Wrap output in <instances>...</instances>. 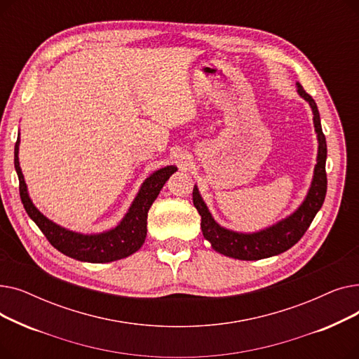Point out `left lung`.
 <instances>
[{"instance_id": "8db88e82", "label": "left lung", "mask_w": 359, "mask_h": 359, "mask_svg": "<svg viewBox=\"0 0 359 359\" xmlns=\"http://www.w3.org/2000/svg\"><path fill=\"white\" fill-rule=\"evenodd\" d=\"M297 93L301 99H304L313 111V125L317 135V164L314 165L311 184L309 192L301 202L298 208L291 212L288 217L279 219L278 222L269 225L253 233H241L219 225L208 206L202 199L198 186L194 187V205L201 215V229L203 237L211 243L215 252L238 260H259L266 259L276 255H280L291 249L298 240L304 236L310 227L316 214L322 208L327 191L326 179V158H327V145L326 138L320 123V113L317 104L310 94L306 93L299 83H297Z\"/></svg>"}]
</instances>
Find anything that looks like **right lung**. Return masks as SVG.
Wrapping results in <instances>:
<instances>
[{
  "label": "right lung",
  "mask_w": 359,
  "mask_h": 359,
  "mask_svg": "<svg viewBox=\"0 0 359 359\" xmlns=\"http://www.w3.org/2000/svg\"><path fill=\"white\" fill-rule=\"evenodd\" d=\"M18 147H20V132H18L14 147V167L18 182H20V198L27 215L56 250L75 260L88 263L115 262L141 249L147 237V217L151 205L158 196L168 177L177 172V167L167 165L151 173L142 182L137 196L115 227L100 233H79L53 222L36 208L29 196L27 184L20 161H18Z\"/></svg>",
  "instance_id": "1"
}]
</instances>
